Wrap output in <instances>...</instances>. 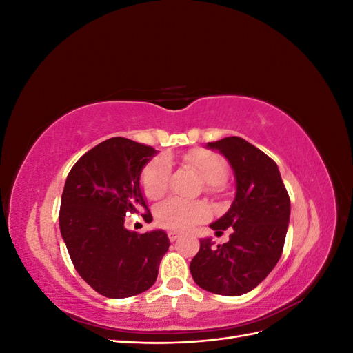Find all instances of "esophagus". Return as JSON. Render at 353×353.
<instances>
[{"label": "esophagus", "instance_id": "1", "mask_svg": "<svg viewBox=\"0 0 353 353\" xmlns=\"http://www.w3.org/2000/svg\"><path fill=\"white\" fill-rule=\"evenodd\" d=\"M168 237L170 241H176L179 239V234L175 231H168Z\"/></svg>", "mask_w": 353, "mask_h": 353}]
</instances>
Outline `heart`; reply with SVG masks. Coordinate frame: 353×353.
I'll return each mask as SVG.
<instances>
[{
	"label": "heart",
	"mask_w": 353,
	"mask_h": 353,
	"mask_svg": "<svg viewBox=\"0 0 353 353\" xmlns=\"http://www.w3.org/2000/svg\"><path fill=\"white\" fill-rule=\"evenodd\" d=\"M193 166L210 188H215L227 176V166L222 157L208 150H193L184 157ZM170 165L165 157H159L148 165L143 174V190L147 199L157 200L162 197L169 183ZM209 208L203 201H187L176 197L163 201L156 209V221L160 227L170 231H187L196 223L205 221Z\"/></svg>",
	"instance_id": "1"
}]
</instances>
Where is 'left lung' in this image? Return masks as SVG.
Segmentation results:
<instances>
[{
  "label": "left lung",
  "instance_id": "left-lung-1",
  "mask_svg": "<svg viewBox=\"0 0 353 353\" xmlns=\"http://www.w3.org/2000/svg\"><path fill=\"white\" fill-rule=\"evenodd\" d=\"M228 160L236 178V197L225 215L210 223L221 234L232 228L230 240L213 248L210 237L190 263L199 287L215 294L241 296L258 287L280 261L290 199L280 170L271 157L240 137L208 143Z\"/></svg>",
  "mask_w": 353,
  "mask_h": 353
}]
</instances>
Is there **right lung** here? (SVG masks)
Listing matches in <instances>:
<instances>
[{"label":"right lung","instance_id":"1","mask_svg":"<svg viewBox=\"0 0 353 353\" xmlns=\"http://www.w3.org/2000/svg\"><path fill=\"white\" fill-rule=\"evenodd\" d=\"M156 154L150 145L114 137L85 153L66 178L61 237L78 274L105 297L148 290L170 245L163 230L137 234L125 228L126 213L147 209L140 178Z\"/></svg>","mask_w":353,"mask_h":353}]
</instances>
